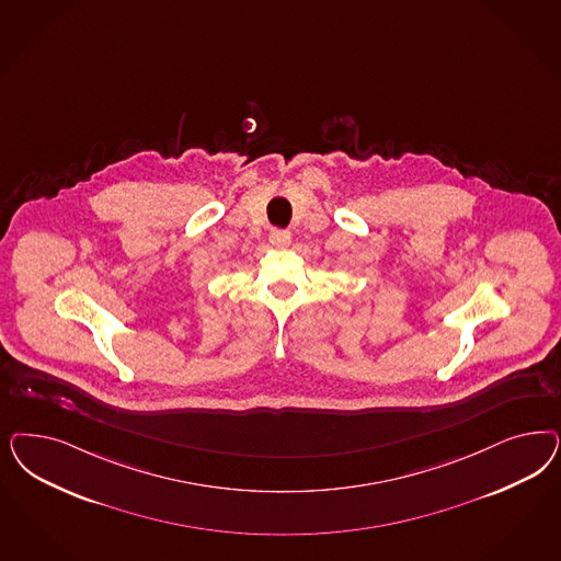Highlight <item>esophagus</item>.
Segmentation results:
<instances>
[{
	"mask_svg": "<svg viewBox=\"0 0 561 561\" xmlns=\"http://www.w3.org/2000/svg\"><path fill=\"white\" fill-rule=\"evenodd\" d=\"M268 239H271L272 245L285 248V245L290 243V233L285 231V229H272L271 233H268Z\"/></svg>",
	"mask_w": 561,
	"mask_h": 561,
	"instance_id": "esophagus-1",
	"label": "esophagus"
}]
</instances>
